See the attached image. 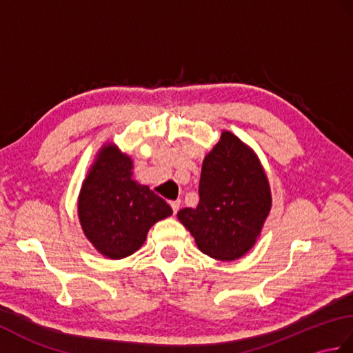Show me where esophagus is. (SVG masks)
<instances>
[{"label": "esophagus", "mask_w": 353, "mask_h": 353, "mask_svg": "<svg viewBox=\"0 0 353 353\" xmlns=\"http://www.w3.org/2000/svg\"><path fill=\"white\" fill-rule=\"evenodd\" d=\"M171 209H172V212H174V214H177V211H179V208H181V201H171Z\"/></svg>", "instance_id": "esophagus-1"}]
</instances>
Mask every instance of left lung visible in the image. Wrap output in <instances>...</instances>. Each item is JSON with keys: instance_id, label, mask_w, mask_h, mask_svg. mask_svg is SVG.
<instances>
[{"instance_id": "left-lung-1", "label": "left lung", "mask_w": 353, "mask_h": 353, "mask_svg": "<svg viewBox=\"0 0 353 353\" xmlns=\"http://www.w3.org/2000/svg\"><path fill=\"white\" fill-rule=\"evenodd\" d=\"M200 201L177 219L199 249L219 261L243 258L261 236L272 209V191L258 154L229 130L201 165Z\"/></svg>"}]
</instances>
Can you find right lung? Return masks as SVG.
Wrapping results in <instances>:
<instances>
[{
    "label": "right lung",
    "mask_w": 353,
    "mask_h": 353,
    "mask_svg": "<svg viewBox=\"0 0 353 353\" xmlns=\"http://www.w3.org/2000/svg\"><path fill=\"white\" fill-rule=\"evenodd\" d=\"M132 170V157L106 142L80 188V226L95 250L109 259L139 250L150 228L172 214L167 201L134 181Z\"/></svg>",
    "instance_id": "1"
}]
</instances>
